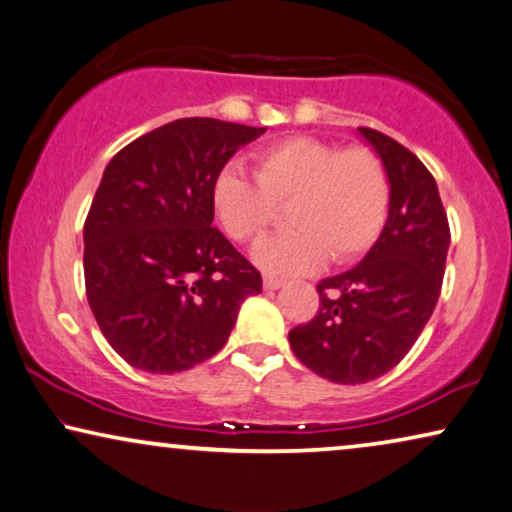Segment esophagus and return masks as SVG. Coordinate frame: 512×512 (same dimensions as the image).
Wrapping results in <instances>:
<instances>
[{
    "instance_id": "34e87169",
    "label": "esophagus",
    "mask_w": 512,
    "mask_h": 512,
    "mask_svg": "<svg viewBox=\"0 0 512 512\" xmlns=\"http://www.w3.org/2000/svg\"><path fill=\"white\" fill-rule=\"evenodd\" d=\"M285 281L283 278H276V276H264V290H278L281 288Z\"/></svg>"
}]
</instances>
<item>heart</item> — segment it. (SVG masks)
<instances>
[{"mask_svg":"<svg viewBox=\"0 0 512 512\" xmlns=\"http://www.w3.org/2000/svg\"><path fill=\"white\" fill-rule=\"evenodd\" d=\"M255 177L229 166L215 177L213 208L238 243H257L288 206L292 231L255 250L271 274H302L330 255L335 264L363 257L384 231L391 182L370 147H339L311 135H288L252 156Z\"/></svg>","mask_w":512,"mask_h":512,"instance_id":"obj_1","label":"heart"}]
</instances>
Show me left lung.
Instances as JSON below:
<instances>
[{"mask_svg":"<svg viewBox=\"0 0 512 512\" xmlns=\"http://www.w3.org/2000/svg\"><path fill=\"white\" fill-rule=\"evenodd\" d=\"M360 135L391 182L386 227L363 262L316 285V316L288 337L295 356L335 384H365L410 353L438 304L449 248L447 213L428 168L374 128Z\"/></svg>","mask_w":512,"mask_h":512,"instance_id":"obj_1","label":"left lung"}]
</instances>
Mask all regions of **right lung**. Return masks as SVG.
Here are the masks:
<instances>
[{
  "mask_svg": "<svg viewBox=\"0 0 512 512\" xmlns=\"http://www.w3.org/2000/svg\"><path fill=\"white\" fill-rule=\"evenodd\" d=\"M264 128L192 117L154 128L107 163L84 222L86 297L102 335L138 370L213 358L262 276L213 227V185Z\"/></svg>",
  "mask_w": 512,
  "mask_h": 512,
  "instance_id": "add662e5",
  "label": "right lung"
}]
</instances>
